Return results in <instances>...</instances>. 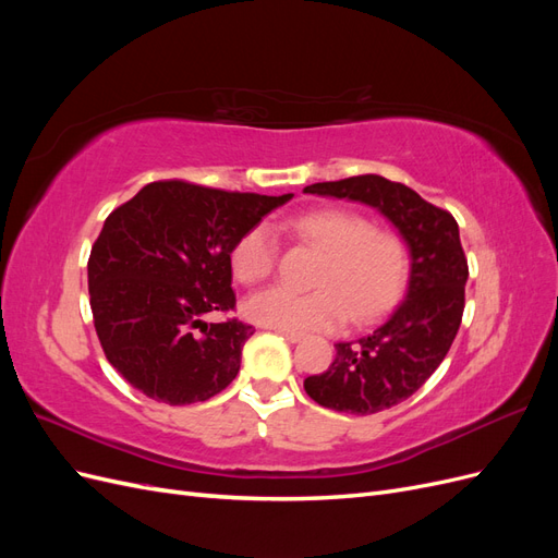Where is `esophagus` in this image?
<instances>
[{"instance_id":"obj_1","label":"esophagus","mask_w":558,"mask_h":558,"mask_svg":"<svg viewBox=\"0 0 558 558\" xmlns=\"http://www.w3.org/2000/svg\"><path fill=\"white\" fill-rule=\"evenodd\" d=\"M275 332H277V335H281L283 340H289V342H300L302 337H305V335H302V332H293V330H279V328H275Z\"/></svg>"}]
</instances>
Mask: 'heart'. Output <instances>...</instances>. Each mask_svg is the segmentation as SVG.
<instances>
[{"instance_id":"b5f03b06","label":"heart","mask_w":558,"mask_h":558,"mask_svg":"<svg viewBox=\"0 0 558 558\" xmlns=\"http://www.w3.org/2000/svg\"><path fill=\"white\" fill-rule=\"evenodd\" d=\"M300 244L320 253L310 286L295 293L269 289L246 300L244 314L267 328L312 332L344 324H373L400 300L410 281L412 251L396 230H381L373 218L344 207L300 214L286 223ZM279 242L272 228L253 226L232 244V275L244 286H258L275 275Z\"/></svg>"}]
</instances>
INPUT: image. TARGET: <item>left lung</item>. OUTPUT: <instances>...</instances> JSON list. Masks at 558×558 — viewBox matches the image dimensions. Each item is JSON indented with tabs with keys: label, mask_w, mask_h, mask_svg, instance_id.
I'll return each instance as SVG.
<instances>
[{
	"label": "left lung",
	"mask_w": 558,
	"mask_h": 558,
	"mask_svg": "<svg viewBox=\"0 0 558 558\" xmlns=\"http://www.w3.org/2000/svg\"><path fill=\"white\" fill-rule=\"evenodd\" d=\"M305 193L349 197L377 207L412 251L408 298L384 324L359 342L335 344L326 373L305 379L320 408L377 414L408 400L447 356L465 307L468 258L459 223L404 183L377 174L312 183Z\"/></svg>",
	"instance_id": "obj_1"
}]
</instances>
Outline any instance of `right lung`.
<instances>
[{
    "label": "right lung",
    "mask_w": 558,
    "mask_h": 558,
    "mask_svg": "<svg viewBox=\"0 0 558 558\" xmlns=\"http://www.w3.org/2000/svg\"><path fill=\"white\" fill-rule=\"evenodd\" d=\"M291 197L165 179L107 216L90 248L88 291L99 344L118 375L167 404L209 400L238 377L256 328L202 316L234 312L232 244Z\"/></svg>",
    "instance_id": "obj_1"
}]
</instances>
